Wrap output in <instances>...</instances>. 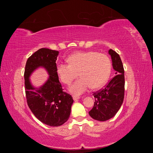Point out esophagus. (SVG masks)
<instances>
[{
	"label": "esophagus",
	"mask_w": 153,
	"mask_h": 153,
	"mask_svg": "<svg viewBox=\"0 0 153 153\" xmlns=\"http://www.w3.org/2000/svg\"><path fill=\"white\" fill-rule=\"evenodd\" d=\"M73 98L74 100L75 101V100H76L80 99V96H73Z\"/></svg>",
	"instance_id": "esophagus-1"
}]
</instances>
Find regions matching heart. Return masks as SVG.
Segmentation results:
<instances>
[{
    "mask_svg": "<svg viewBox=\"0 0 153 153\" xmlns=\"http://www.w3.org/2000/svg\"><path fill=\"white\" fill-rule=\"evenodd\" d=\"M67 61L69 64L60 63L56 70L60 80L64 84H70L78 75L81 77L69 87L73 94L84 93L90 87L98 89L108 79L112 63L107 55L95 51L78 52L71 54Z\"/></svg>",
    "mask_w": 153,
    "mask_h": 153,
    "instance_id": "1",
    "label": "heart"
}]
</instances>
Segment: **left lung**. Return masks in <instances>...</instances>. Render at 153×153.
Instances as JSON below:
<instances>
[{"instance_id":"left-lung-1","label":"left lung","mask_w":153,"mask_h":153,"mask_svg":"<svg viewBox=\"0 0 153 153\" xmlns=\"http://www.w3.org/2000/svg\"><path fill=\"white\" fill-rule=\"evenodd\" d=\"M115 76L104 89L93 94L95 102L89 115L99 121H105L117 114L123 104L124 96V71L119 55L112 49L108 50Z\"/></svg>"}]
</instances>
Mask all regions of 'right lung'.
I'll return each mask as SVG.
<instances>
[{"mask_svg":"<svg viewBox=\"0 0 153 153\" xmlns=\"http://www.w3.org/2000/svg\"><path fill=\"white\" fill-rule=\"evenodd\" d=\"M59 52L41 48L27 59L25 72V89L27 102L32 112L41 122L50 126H59L69 117L72 96L64 92L57 73L56 60ZM39 67H43L49 77L38 88L31 85L29 78Z\"/></svg>","mask_w":153,"mask_h":153,"instance_id":"obj_1","label":"right lung"}]
</instances>
